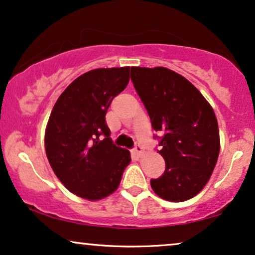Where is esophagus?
Returning a JSON list of instances; mask_svg holds the SVG:
<instances>
[{
	"label": "esophagus",
	"instance_id": "obj_1",
	"mask_svg": "<svg viewBox=\"0 0 255 255\" xmlns=\"http://www.w3.org/2000/svg\"><path fill=\"white\" fill-rule=\"evenodd\" d=\"M134 151H135V154H136L137 156H142L143 154H144V149H143V147L141 146V144H135V147H134Z\"/></svg>",
	"mask_w": 255,
	"mask_h": 255
}]
</instances>
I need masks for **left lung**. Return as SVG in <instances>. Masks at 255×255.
<instances>
[{"instance_id": "obj_1", "label": "left lung", "mask_w": 255, "mask_h": 255, "mask_svg": "<svg viewBox=\"0 0 255 255\" xmlns=\"http://www.w3.org/2000/svg\"><path fill=\"white\" fill-rule=\"evenodd\" d=\"M130 79L162 136L157 150L165 159V173L150 180L155 194L181 202L204 188L217 165L220 137L213 108L188 80L173 70L131 67Z\"/></svg>"}]
</instances>
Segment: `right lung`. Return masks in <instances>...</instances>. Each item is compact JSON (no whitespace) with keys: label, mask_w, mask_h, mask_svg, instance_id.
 Returning <instances> with one entry per match:
<instances>
[{"label":"right lung","mask_w":255,"mask_h":255,"mask_svg":"<svg viewBox=\"0 0 255 255\" xmlns=\"http://www.w3.org/2000/svg\"><path fill=\"white\" fill-rule=\"evenodd\" d=\"M129 82V67L82 74L64 89L48 120L44 146L51 168L80 198L104 199L117 191L129 150L113 143L106 113Z\"/></svg>","instance_id":"right-lung-1"}]
</instances>
